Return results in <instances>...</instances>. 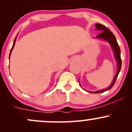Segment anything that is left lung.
Masks as SVG:
<instances>
[{"instance_id":"8db88e82","label":"left lung","mask_w":132,"mask_h":132,"mask_svg":"<svg viewBox=\"0 0 132 132\" xmlns=\"http://www.w3.org/2000/svg\"><path fill=\"white\" fill-rule=\"evenodd\" d=\"M95 28L97 30H99L100 31H101V32L97 36L96 38H102L104 39L107 42H109L111 45L112 47V49L114 51V54L115 56H116V60L117 61L118 63V70L117 72V74L115 76L114 79H113V81L112 84H110V86L109 87H107V89H103V90H99V91L96 92H91L92 93H101V92L107 91V90H109L113 87V85L116 83V79L117 78L118 75H119L120 71L121 69V66H122V60H121V57H120V47L118 45L117 42L116 38L114 36V35L113 34V33L108 28H107L105 26L102 25V24L100 23H96L95 24Z\"/></svg>"}]
</instances>
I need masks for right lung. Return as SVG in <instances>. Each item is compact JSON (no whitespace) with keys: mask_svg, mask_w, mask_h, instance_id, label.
<instances>
[{"mask_svg":"<svg viewBox=\"0 0 132 132\" xmlns=\"http://www.w3.org/2000/svg\"><path fill=\"white\" fill-rule=\"evenodd\" d=\"M16 37H15V38L14 42H13V46H12V48H11V50H10V55H9V59H10V54H11L12 50H13V46H14V45H15V41H16Z\"/></svg>","mask_w":132,"mask_h":132,"instance_id":"1","label":"right lung"}]
</instances>
